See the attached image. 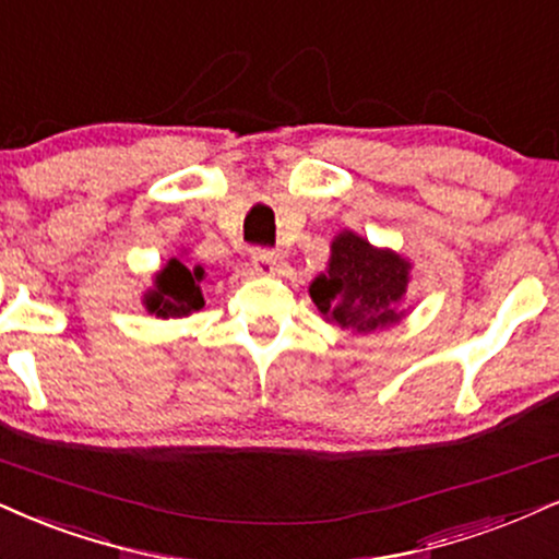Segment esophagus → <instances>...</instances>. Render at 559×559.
Wrapping results in <instances>:
<instances>
[{
  "label": "esophagus",
  "instance_id": "1",
  "mask_svg": "<svg viewBox=\"0 0 559 559\" xmlns=\"http://www.w3.org/2000/svg\"><path fill=\"white\" fill-rule=\"evenodd\" d=\"M251 266H253V272H257V274H264V277H269V274L277 272L280 257L272 251V248H253Z\"/></svg>",
  "mask_w": 559,
  "mask_h": 559
}]
</instances>
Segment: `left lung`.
<instances>
[{
    "label": "left lung",
    "mask_w": 559,
    "mask_h": 559,
    "mask_svg": "<svg viewBox=\"0 0 559 559\" xmlns=\"http://www.w3.org/2000/svg\"><path fill=\"white\" fill-rule=\"evenodd\" d=\"M409 282V264L391 251H378L355 233L332 243L329 272L313 280L316 308L353 332H373L402 319L399 302Z\"/></svg>",
    "instance_id": "8db88e82"
}]
</instances>
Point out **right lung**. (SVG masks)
Listing matches in <instances>:
<instances>
[{
	"label": "right lung",
	"instance_id": "obj_1",
	"mask_svg": "<svg viewBox=\"0 0 559 559\" xmlns=\"http://www.w3.org/2000/svg\"><path fill=\"white\" fill-rule=\"evenodd\" d=\"M204 277V269H189L178 259H170L168 266L157 274L155 293L147 298V308L163 319L168 316H189L204 306L199 282Z\"/></svg>",
	"mask_w": 559,
	"mask_h": 559
}]
</instances>
